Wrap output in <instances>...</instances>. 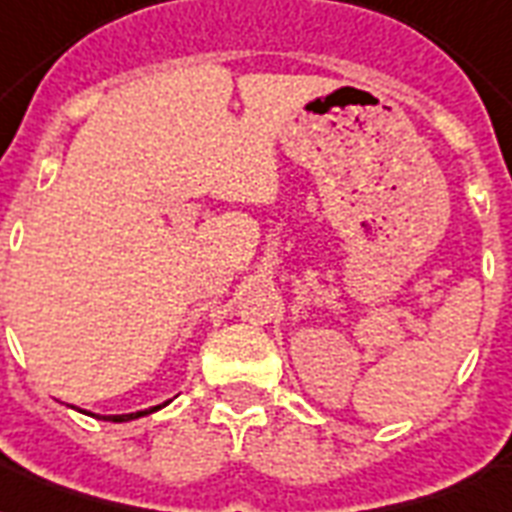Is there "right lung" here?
Instances as JSON below:
<instances>
[{
    "label": "right lung",
    "mask_w": 512,
    "mask_h": 512,
    "mask_svg": "<svg viewBox=\"0 0 512 512\" xmlns=\"http://www.w3.org/2000/svg\"><path fill=\"white\" fill-rule=\"evenodd\" d=\"M167 404H170V401H164V404L151 406V409H143V412H132V414H103V417H100V414H98V420H108V422H130V420H140V417H146V414L159 412V409H162V406H167ZM71 409H76V406H71ZM79 412H84V409H79ZM84 414H92V412H84ZM92 417H95V414H92Z\"/></svg>",
    "instance_id": "right-lung-1"
}]
</instances>
